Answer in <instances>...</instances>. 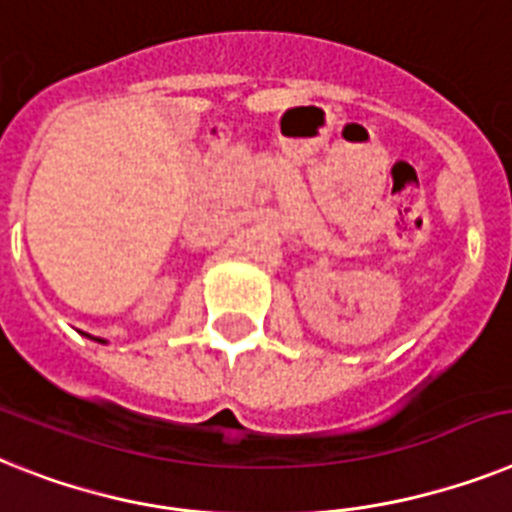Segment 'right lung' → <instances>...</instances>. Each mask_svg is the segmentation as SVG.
Masks as SVG:
<instances>
[{
  "label": "right lung",
  "mask_w": 512,
  "mask_h": 512,
  "mask_svg": "<svg viewBox=\"0 0 512 512\" xmlns=\"http://www.w3.org/2000/svg\"><path fill=\"white\" fill-rule=\"evenodd\" d=\"M88 338H93V336H88ZM93 341H101V338H93ZM101 343H106V341H101Z\"/></svg>",
  "instance_id": "obj_1"
}]
</instances>
